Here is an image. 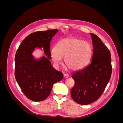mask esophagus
<instances>
[{
  "label": "esophagus",
  "mask_w": 123,
  "mask_h": 123,
  "mask_svg": "<svg viewBox=\"0 0 123 123\" xmlns=\"http://www.w3.org/2000/svg\"><path fill=\"white\" fill-rule=\"evenodd\" d=\"M64 77L65 78V79H67V78H68L69 77V75L67 74H64Z\"/></svg>",
  "instance_id": "obj_1"
}]
</instances>
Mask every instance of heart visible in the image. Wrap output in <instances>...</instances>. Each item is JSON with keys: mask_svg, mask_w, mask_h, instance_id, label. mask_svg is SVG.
Here are the masks:
<instances>
[{"mask_svg": "<svg viewBox=\"0 0 123 123\" xmlns=\"http://www.w3.org/2000/svg\"><path fill=\"white\" fill-rule=\"evenodd\" d=\"M92 48L90 43L79 38L69 37L58 42L51 53L52 60L56 64L64 63L69 69L79 70L85 67L91 58Z\"/></svg>", "mask_w": 123, "mask_h": 123, "instance_id": "heart-1", "label": "heart"}]
</instances>
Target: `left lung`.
<instances>
[{"instance_id":"left-lung-1","label":"left lung","mask_w":123,"mask_h":123,"mask_svg":"<svg viewBox=\"0 0 123 123\" xmlns=\"http://www.w3.org/2000/svg\"><path fill=\"white\" fill-rule=\"evenodd\" d=\"M93 44L91 61L85 68L74 72L72 78L75 84L70 93L76 103L86 105L102 95L112 73L109 50L98 37L90 33Z\"/></svg>"}]
</instances>
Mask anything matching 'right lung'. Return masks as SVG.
Segmentation results:
<instances>
[{"instance_id":"obj_1","label":"right lung","mask_w":123,"mask_h":123,"mask_svg":"<svg viewBox=\"0 0 123 123\" xmlns=\"http://www.w3.org/2000/svg\"><path fill=\"white\" fill-rule=\"evenodd\" d=\"M57 29L35 32L20 43L15 57V77L23 93L29 99L40 102L48 98L54 84L61 81L62 73L51 64L50 44ZM36 47H43L47 57L35 60L31 53Z\"/></svg>"}]
</instances>
